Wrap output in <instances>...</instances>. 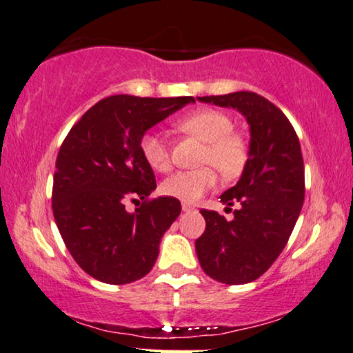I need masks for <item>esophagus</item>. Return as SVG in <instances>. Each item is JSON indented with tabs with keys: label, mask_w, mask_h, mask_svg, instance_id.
I'll list each match as a JSON object with an SVG mask.
<instances>
[{
	"label": "esophagus",
	"mask_w": 353,
	"mask_h": 353,
	"mask_svg": "<svg viewBox=\"0 0 353 353\" xmlns=\"http://www.w3.org/2000/svg\"><path fill=\"white\" fill-rule=\"evenodd\" d=\"M182 210H184V212H190V210H194V207L190 205V203L184 202V203H182Z\"/></svg>",
	"instance_id": "34e87169"
}]
</instances>
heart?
I'll return each instance as SVG.
<instances>
[{
	"label": "heart",
	"mask_w": 353,
	"mask_h": 353,
	"mask_svg": "<svg viewBox=\"0 0 353 353\" xmlns=\"http://www.w3.org/2000/svg\"><path fill=\"white\" fill-rule=\"evenodd\" d=\"M179 128L194 134L205 143L202 151L201 164L214 165L227 179L236 177L243 171L248 159V148L240 134L233 133V123L228 114L219 110H197L189 117L182 118ZM139 152L144 163L152 171L164 172L171 165L169 148L164 136L158 131H146L139 139ZM217 184V176L210 168L195 169V171H179L165 177L161 182L159 190L168 197L179 199L182 202H195L203 194Z\"/></svg>",
	"instance_id": "obj_1"
}]
</instances>
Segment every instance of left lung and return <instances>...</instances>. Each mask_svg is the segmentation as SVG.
Returning <instances> with one entry per match:
<instances>
[{
  "instance_id": "8db88e82",
  "label": "left lung",
  "mask_w": 353,
  "mask_h": 353,
  "mask_svg": "<svg viewBox=\"0 0 353 353\" xmlns=\"http://www.w3.org/2000/svg\"><path fill=\"white\" fill-rule=\"evenodd\" d=\"M233 108L250 125L248 159L240 181L220 202L240 209L233 220L201 210L205 232L195 252L205 274L225 284L252 283L265 273L290 240L304 202V163L294 128L281 110L253 92L197 97Z\"/></svg>"
}]
</instances>
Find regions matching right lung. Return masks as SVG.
<instances>
[{"label":"right lung","mask_w":353,"mask_h":353,"mask_svg":"<svg viewBox=\"0 0 353 353\" xmlns=\"http://www.w3.org/2000/svg\"><path fill=\"white\" fill-rule=\"evenodd\" d=\"M192 97L100 100L72 126L55 161L52 212L63 243L85 273L128 284L150 273L164 232L181 214L172 197L148 201L156 189L139 139ZM126 200H143L134 212Z\"/></svg>","instance_id":"1"}]
</instances>
